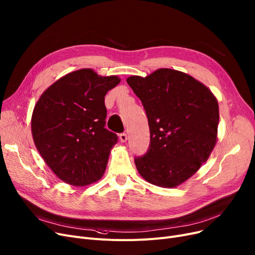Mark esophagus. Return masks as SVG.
Segmentation results:
<instances>
[{
    "label": "esophagus",
    "instance_id": "34e87169",
    "mask_svg": "<svg viewBox=\"0 0 255 255\" xmlns=\"http://www.w3.org/2000/svg\"><path fill=\"white\" fill-rule=\"evenodd\" d=\"M127 139H128V135H127L126 133H121V134H120V140H121L122 142H126Z\"/></svg>",
    "mask_w": 255,
    "mask_h": 255
}]
</instances>
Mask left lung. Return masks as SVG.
I'll return each mask as SVG.
<instances>
[{"mask_svg":"<svg viewBox=\"0 0 255 255\" xmlns=\"http://www.w3.org/2000/svg\"><path fill=\"white\" fill-rule=\"evenodd\" d=\"M127 83L140 99L150 127V147L134 159L143 179L176 187L200 169L218 140L219 104L215 95L191 75L158 69Z\"/></svg>","mask_w":255,"mask_h":255,"instance_id":"obj_1","label":"left lung"}]
</instances>
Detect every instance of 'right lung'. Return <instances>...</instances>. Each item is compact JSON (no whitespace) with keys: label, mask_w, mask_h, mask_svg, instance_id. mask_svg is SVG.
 Listing matches in <instances>:
<instances>
[{"label":"right lung","mask_w":255,"mask_h":255,"mask_svg":"<svg viewBox=\"0 0 255 255\" xmlns=\"http://www.w3.org/2000/svg\"><path fill=\"white\" fill-rule=\"evenodd\" d=\"M121 79L81 69L61 77L42 93L33 109L35 147L52 172L74 186L103 176L118 136L108 131L105 96Z\"/></svg>","instance_id":"obj_1"}]
</instances>
